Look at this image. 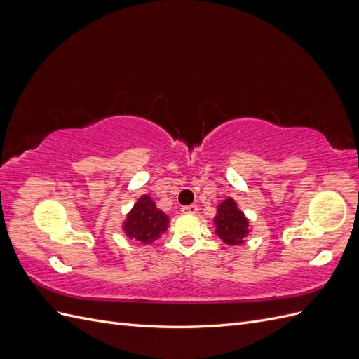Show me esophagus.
Returning a JSON list of instances; mask_svg holds the SVG:
<instances>
[{
  "mask_svg": "<svg viewBox=\"0 0 359 359\" xmlns=\"http://www.w3.org/2000/svg\"><path fill=\"white\" fill-rule=\"evenodd\" d=\"M181 212L184 214H196L198 212V206L196 205H187V206H182Z\"/></svg>",
  "mask_w": 359,
  "mask_h": 359,
  "instance_id": "34e87169",
  "label": "esophagus"
}]
</instances>
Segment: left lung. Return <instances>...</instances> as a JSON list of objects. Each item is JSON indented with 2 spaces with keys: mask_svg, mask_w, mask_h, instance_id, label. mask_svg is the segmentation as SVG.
Masks as SVG:
<instances>
[{
  "mask_svg": "<svg viewBox=\"0 0 359 359\" xmlns=\"http://www.w3.org/2000/svg\"><path fill=\"white\" fill-rule=\"evenodd\" d=\"M215 235L227 245H241L252 232L245 214L238 208V203L227 198L217 206V214L212 219Z\"/></svg>",
  "mask_w": 359,
  "mask_h": 359,
  "instance_id": "8db88e82",
  "label": "left lung"
}]
</instances>
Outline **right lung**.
I'll return each mask as SVG.
<instances>
[{
    "label": "right lung",
    "instance_id": "right-lung-1",
    "mask_svg": "<svg viewBox=\"0 0 359 359\" xmlns=\"http://www.w3.org/2000/svg\"><path fill=\"white\" fill-rule=\"evenodd\" d=\"M168 226L169 217L157 208L156 202L148 194H142L126 215L123 232L139 244H151L166 232Z\"/></svg>",
    "mask_w": 359,
    "mask_h": 359
}]
</instances>
